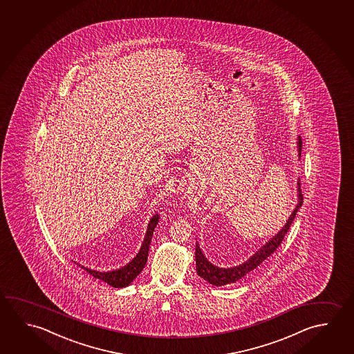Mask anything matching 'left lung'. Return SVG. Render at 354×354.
I'll list each match as a JSON object with an SVG mask.
<instances>
[{
	"mask_svg": "<svg viewBox=\"0 0 354 354\" xmlns=\"http://www.w3.org/2000/svg\"><path fill=\"white\" fill-rule=\"evenodd\" d=\"M301 140H299V151H301ZM300 185V183H299ZM302 197L301 189L299 186V203L294 209V212L290 216L289 220L286 222V225L283 227V230L272 238L266 245H263L261 250H258L250 259L243 263L242 266L238 267L230 268V269H223V268H217L212 266L205 257H203V252L200 250L198 244H196V250H195V257H196V270L197 274L205 279L206 281H209V284L216 285V286H221V285L231 284V283H236L238 280L244 278L247 274L253 272L255 268L259 267L263 261L268 259L270 255L278 250L279 245L283 242L285 234L289 232L290 226L294 222V218L296 217V214L299 209L301 207Z\"/></svg>",
	"mask_w": 354,
	"mask_h": 354,
	"instance_id": "8db88e82",
	"label": "left lung"
}]
</instances>
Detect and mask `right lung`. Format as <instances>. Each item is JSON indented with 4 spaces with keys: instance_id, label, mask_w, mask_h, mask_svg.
<instances>
[{
    "instance_id": "obj_1",
    "label": "right lung",
    "mask_w": 354,
    "mask_h": 354,
    "mask_svg": "<svg viewBox=\"0 0 354 354\" xmlns=\"http://www.w3.org/2000/svg\"><path fill=\"white\" fill-rule=\"evenodd\" d=\"M158 221H159L158 220V214L151 218L149 225H148L145 242H143V245L140 248V253L137 254L133 261L128 263L126 267L121 268L118 270L107 272H96V270H91V269H87L85 267H82V269H85L88 274H91L93 278L100 279V280H102V281L107 283L111 286H113V288H124V286H128L145 268L147 259H148V252H149L151 236H153V232H154V228L157 226Z\"/></svg>"
}]
</instances>
